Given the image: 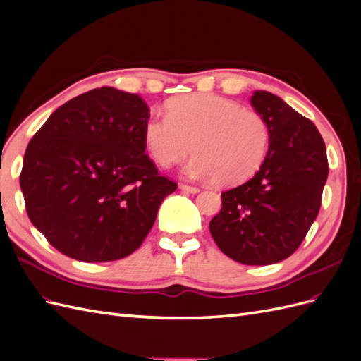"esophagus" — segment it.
I'll return each mask as SVG.
<instances>
[{"label": "esophagus", "mask_w": 361, "mask_h": 361, "mask_svg": "<svg viewBox=\"0 0 361 361\" xmlns=\"http://www.w3.org/2000/svg\"><path fill=\"white\" fill-rule=\"evenodd\" d=\"M179 190H182L185 192H191V194H197L200 191L197 187H191V185H185V183L179 185Z\"/></svg>", "instance_id": "34e87169"}]
</instances>
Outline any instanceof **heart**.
<instances>
[{"label": "heart", "mask_w": 361, "mask_h": 361, "mask_svg": "<svg viewBox=\"0 0 361 361\" xmlns=\"http://www.w3.org/2000/svg\"><path fill=\"white\" fill-rule=\"evenodd\" d=\"M145 143L161 167L195 155L183 167L191 179L221 187L243 183L259 170L269 147V126L253 110L216 94H188L167 105V116L152 114Z\"/></svg>", "instance_id": "1"}]
</instances>
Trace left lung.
<instances>
[{
    "instance_id": "1",
    "label": "left lung",
    "mask_w": 361,
    "mask_h": 361,
    "mask_svg": "<svg viewBox=\"0 0 361 361\" xmlns=\"http://www.w3.org/2000/svg\"><path fill=\"white\" fill-rule=\"evenodd\" d=\"M251 105L269 126L268 154L253 178L221 194L209 231L239 264L271 265L300 247L318 216L329 161L313 122L279 96L256 90Z\"/></svg>"
}]
</instances>
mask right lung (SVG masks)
Masks as SVG:
<instances>
[{
  "mask_svg": "<svg viewBox=\"0 0 361 361\" xmlns=\"http://www.w3.org/2000/svg\"><path fill=\"white\" fill-rule=\"evenodd\" d=\"M138 94L101 87L63 104L28 143L23 190L30 221L60 253L81 262L129 256L176 183L145 155Z\"/></svg>",
  "mask_w": 361,
  "mask_h": 361,
  "instance_id": "1",
  "label": "right lung"
}]
</instances>
